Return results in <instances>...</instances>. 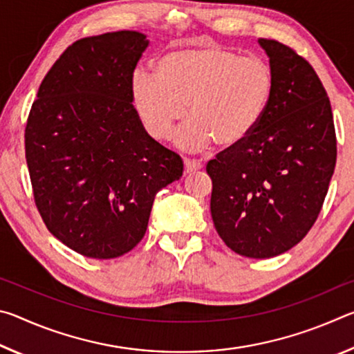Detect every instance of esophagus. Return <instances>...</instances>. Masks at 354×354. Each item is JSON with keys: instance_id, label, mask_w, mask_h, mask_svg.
Masks as SVG:
<instances>
[{"instance_id": "34e87169", "label": "esophagus", "mask_w": 354, "mask_h": 354, "mask_svg": "<svg viewBox=\"0 0 354 354\" xmlns=\"http://www.w3.org/2000/svg\"><path fill=\"white\" fill-rule=\"evenodd\" d=\"M201 167H203V164L200 162V160L189 159V158L184 159V170H185V173H194L196 170H200Z\"/></svg>"}]
</instances>
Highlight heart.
Here are the masks:
<instances>
[{"instance_id": "1", "label": "heart", "mask_w": 354, "mask_h": 354, "mask_svg": "<svg viewBox=\"0 0 354 354\" xmlns=\"http://www.w3.org/2000/svg\"><path fill=\"white\" fill-rule=\"evenodd\" d=\"M274 75L259 57H243L230 48L205 45L171 51L159 59L156 73L137 70L131 81L134 109L147 133L170 140L185 112L190 118L176 134L184 149L243 143L272 103Z\"/></svg>"}]
</instances>
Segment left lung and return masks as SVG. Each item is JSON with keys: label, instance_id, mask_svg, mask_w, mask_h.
<instances>
[{"label": "left lung", "instance_id": "8db88e82", "mask_svg": "<svg viewBox=\"0 0 354 354\" xmlns=\"http://www.w3.org/2000/svg\"><path fill=\"white\" fill-rule=\"evenodd\" d=\"M274 75L272 103L241 145L206 165L211 214L227 248L266 259L295 247L322 211L337 158L331 103L306 59L259 39Z\"/></svg>", "mask_w": 354, "mask_h": 354}]
</instances>
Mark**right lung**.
<instances>
[{
	"label": "right lung",
	"mask_w": 354,
	"mask_h": 354,
	"mask_svg": "<svg viewBox=\"0 0 354 354\" xmlns=\"http://www.w3.org/2000/svg\"><path fill=\"white\" fill-rule=\"evenodd\" d=\"M148 46L137 31L84 37L41 81L25 128L34 203L76 253L112 259L145 236L156 194L183 176L176 153L153 140L131 81Z\"/></svg>",
	"instance_id": "add662e5"
}]
</instances>
